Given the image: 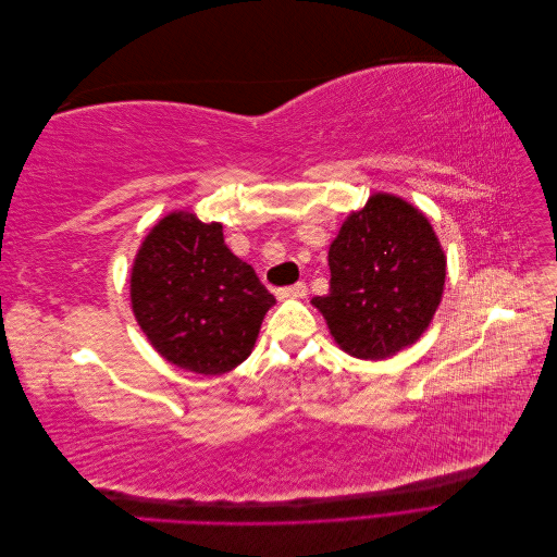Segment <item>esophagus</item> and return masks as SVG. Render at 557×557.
Returning a JSON list of instances; mask_svg holds the SVG:
<instances>
[{
    "mask_svg": "<svg viewBox=\"0 0 557 557\" xmlns=\"http://www.w3.org/2000/svg\"><path fill=\"white\" fill-rule=\"evenodd\" d=\"M309 293V288H307V283L305 281H297L295 285H288V288H281L276 295L281 297V299H288V297H293V299H301Z\"/></svg>",
    "mask_w": 557,
    "mask_h": 557,
    "instance_id": "34e87169",
    "label": "esophagus"
}]
</instances>
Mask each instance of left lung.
<instances>
[{"label": "left lung", "mask_w": 557, "mask_h": 557, "mask_svg": "<svg viewBox=\"0 0 557 557\" xmlns=\"http://www.w3.org/2000/svg\"><path fill=\"white\" fill-rule=\"evenodd\" d=\"M330 293L311 305L334 342L360 360H385L420 339L446 281V256L425 218L376 193L352 211L327 252Z\"/></svg>", "instance_id": "obj_1"}]
</instances>
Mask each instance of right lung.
<instances>
[{
  "label": "right lung",
  "mask_w": 557,
  "mask_h": 557,
  "mask_svg": "<svg viewBox=\"0 0 557 557\" xmlns=\"http://www.w3.org/2000/svg\"><path fill=\"white\" fill-rule=\"evenodd\" d=\"M132 311L164 360L218 376L242 364L274 295L225 246L221 223L174 211L148 232L129 276Z\"/></svg>",
  "instance_id": "right-lung-1"
}]
</instances>
